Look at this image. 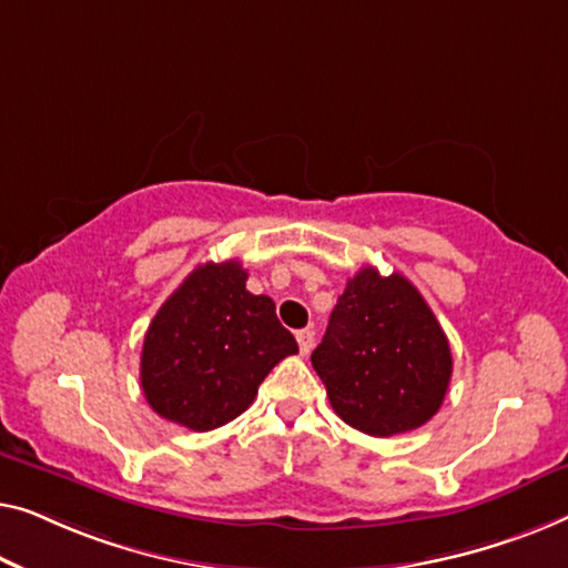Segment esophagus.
<instances>
[{"label":"esophagus","instance_id":"esophagus-1","mask_svg":"<svg viewBox=\"0 0 568 568\" xmlns=\"http://www.w3.org/2000/svg\"><path fill=\"white\" fill-rule=\"evenodd\" d=\"M295 339H298L301 355H308L311 349H314V329H301L298 334H295Z\"/></svg>","mask_w":568,"mask_h":568}]
</instances>
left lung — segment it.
Masks as SVG:
<instances>
[{
  "label": "left lung",
  "mask_w": 568,
  "mask_h": 568,
  "mask_svg": "<svg viewBox=\"0 0 568 568\" xmlns=\"http://www.w3.org/2000/svg\"><path fill=\"white\" fill-rule=\"evenodd\" d=\"M311 363L337 417L371 437L433 419L453 375L450 345L422 293L375 267L349 277Z\"/></svg>",
  "instance_id": "obj_1"
}]
</instances>
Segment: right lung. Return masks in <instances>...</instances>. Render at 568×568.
Returning <instances> with one entry per match:
<instances>
[{
	"label": "right lung",
	"instance_id": "1",
	"mask_svg": "<svg viewBox=\"0 0 568 568\" xmlns=\"http://www.w3.org/2000/svg\"><path fill=\"white\" fill-rule=\"evenodd\" d=\"M293 334L267 295L246 291L242 262H205L156 311L141 349V388L159 417L207 433L250 409Z\"/></svg>",
	"mask_w": 568,
	"mask_h": 568
}]
</instances>
